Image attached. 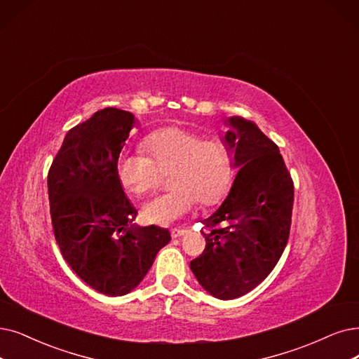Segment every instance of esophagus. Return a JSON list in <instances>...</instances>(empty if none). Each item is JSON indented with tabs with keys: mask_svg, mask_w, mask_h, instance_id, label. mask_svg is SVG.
<instances>
[{
	"mask_svg": "<svg viewBox=\"0 0 359 359\" xmlns=\"http://www.w3.org/2000/svg\"><path fill=\"white\" fill-rule=\"evenodd\" d=\"M184 234H185V229H180V228L170 229V237H172V238H178V237H181V236H184Z\"/></svg>",
	"mask_w": 359,
	"mask_h": 359,
	"instance_id": "34e87169",
	"label": "esophagus"
}]
</instances>
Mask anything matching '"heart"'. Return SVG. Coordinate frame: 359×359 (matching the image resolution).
Returning <instances> with one entry per match:
<instances>
[{
  "label": "heart",
  "instance_id": "1",
  "mask_svg": "<svg viewBox=\"0 0 359 359\" xmlns=\"http://www.w3.org/2000/svg\"><path fill=\"white\" fill-rule=\"evenodd\" d=\"M151 156L125 153L118 161V175L123 187L142 197L151 193L169 175V193L154 197L142 208L144 218L157 225H169L202 205H215L226 191L233 170V156L221 138L203 140L181 128H166L144 140Z\"/></svg>",
  "mask_w": 359,
  "mask_h": 359
}]
</instances>
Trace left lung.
I'll return each instance as SVG.
<instances>
[{
  "label": "left lung",
  "mask_w": 359,
  "mask_h": 359,
  "mask_svg": "<svg viewBox=\"0 0 359 359\" xmlns=\"http://www.w3.org/2000/svg\"><path fill=\"white\" fill-rule=\"evenodd\" d=\"M224 125L222 140L238 172L222 205L203 219L206 248L190 268L209 294L231 300L277 265L289 240L294 191L280 149L255 122L231 116Z\"/></svg>",
  "instance_id": "left-lung-1"
}]
</instances>
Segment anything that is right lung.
Returning <instances> with one entry per match:
<instances>
[{
	"label": "right lung",
	"instance_id": "right-lung-1",
	"mask_svg": "<svg viewBox=\"0 0 359 359\" xmlns=\"http://www.w3.org/2000/svg\"><path fill=\"white\" fill-rule=\"evenodd\" d=\"M135 121L121 109L95 111L66 134L48 172L57 245L75 274L106 296L133 292L170 240L166 228L134 224L137 210L118 175Z\"/></svg>",
	"mask_w": 359,
	"mask_h": 359
}]
</instances>
